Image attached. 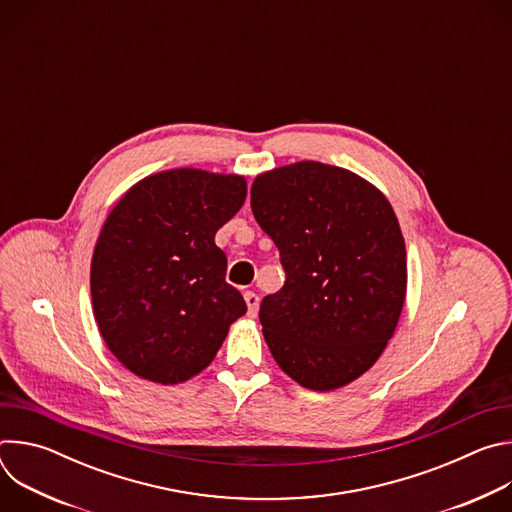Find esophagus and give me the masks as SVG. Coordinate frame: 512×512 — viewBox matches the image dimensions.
Instances as JSON below:
<instances>
[{
    "label": "esophagus",
    "mask_w": 512,
    "mask_h": 512,
    "mask_svg": "<svg viewBox=\"0 0 512 512\" xmlns=\"http://www.w3.org/2000/svg\"><path fill=\"white\" fill-rule=\"evenodd\" d=\"M245 302H247V310H249V316L255 318L257 312H259V296L255 294V291H245Z\"/></svg>",
    "instance_id": "esophagus-1"
}]
</instances>
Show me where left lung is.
<instances>
[{"mask_svg": "<svg viewBox=\"0 0 512 512\" xmlns=\"http://www.w3.org/2000/svg\"><path fill=\"white\" fill-rule=\"evenodd\" d=\"M251 208L285 283L259 310L283 373L332 391L367 373L405 302V241L389 200L350 170L298 162L255 178Z\"/></svg>", "mask_w": 512, "mask_h": 512, "instance_id": "8db88e82", "label": "left lung"}]
</instances>
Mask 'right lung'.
Returning <instances> with one entry per match:
<instances>
[{
    "instance_id": "1",
    "label": "right lung",
    "mask_w": 512,
    "mask_h": 512,
    "mask_svg": "<svg viewBox=\"0 0 512 512\" xmlns=\"http://www.w3.org/2000/svg\"><path fill=\"white\" fill-rule=\"evenodd\" d=\"M245 196L243 176L180 168L143 178L107 216L91 263L93 312L133 375L162 385L192 379L247 312L214 245Z\"/></svg>"
}]
</instances>
